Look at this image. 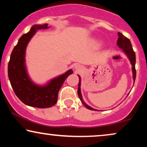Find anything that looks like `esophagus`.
Returning <instances> with one entry per match:
<instances>
[{
	"label": "esophagus",
	"mask_w": 147,
	"mask_h": 147,
	"mask_svg": "<svg viewBox=\"0 0 147 147\" xmlns=\"http://www.w3.org/2000/svg\"><path fill=\"white\" fill-rule=\"evenodd\" d=\"M75 69H76V70H78V71H80V70H82V66L80 65H79V64H76V65H75Z\"/></svg>",
	"instance_id": "esophagus-1"
}]
</instances>
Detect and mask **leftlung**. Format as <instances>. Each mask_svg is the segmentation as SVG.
I'll use <instances>...</instances> for the list:
<instances>
[{"mask_svg":"<svg viewBox=\"0 0 147 147\" xmlns=\"http://www.w3.org/2000/svg\"><path fill=\"white\" fill-rule=\"evenodd\" d=\"M118 38L117 40V45L119 46L120 49H123L124 53L126 54V55L128 56V59L130 61L132 65V73H133V79L134 81L135 82L136 79V69H135V63H136V55L135 52L134 51L133 49H132V44L130 43V41L129 39H128L127 37H126L125 36H124L122 33H120L118 32ZM80 84H81V78L80 76H79V84H78V94L79 96L80 100H81L82 103L83 104L84 106H85L86 108H87L88 109L91 110H96L94 108H92L87 105L85 102H84L83 98H82V94H81V90H80Z\"/></svg>","mask_w":147,"mask_h":147,"instance_id":"left-lung-1","label":"left lung"}]
</instances>
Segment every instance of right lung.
Masks as SVG:
<instances>
[{"label": "right lung", "instance_id": "1", "mask_svg": "<svg viewBox=\"0 0 147 147\" xmlns=\"http://www.w3.org/2000/svg\"><path fill=\"white\" fill-rule=\"evenodd\" d=\"M48 25H33L29 32L19 39L12 51L8 64V76L16 96L26 105L39 108H50L57 101L58 92L68 76L73 74L71 69L54 78L45 86L35 85L29 79L25 65V50L31 37L37 30L47 29Z\"/></svg>", "mask_w": 147, "mask_h": 147}]
</instances>
